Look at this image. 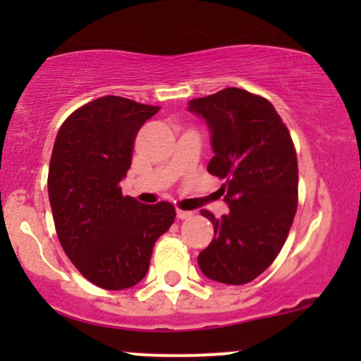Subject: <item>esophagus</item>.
<instances>
[{
	"mask_svg": "<svg viewBox=\"0 0 361 361\" xmlns=\"http://www.w3.org/2000/svg\"><path fill=\"white\" fill-rule=\"evenodd\" d=\"M193 215V212H186V210H176V217L185 221V219H190Z\"/></svg>",
	"mask_w": 361,
	"mask_h": 361,
	"instance_id": "esophagus-1",
	"label": "esophagus"
}]
</instances>
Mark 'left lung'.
I'll return each instance as SVG.
<instances>
[{"label": "left lung", "mask_w": 361, "mask_h": 361, "mask_svg": "<svg viewBox=\"0 0 361 361\" xmlns=\"http://www.w3.org/2000/svg\"><path fill=\"white\" fill-rule=\"evenodd\" d=\"M188 111L209 127L214 157L207 171L226 180L221 192L231 210L221 219L202 210L214 239L198 267L219 283H247L275 261L295 217V147L275 106L246 90L190 100Z\"/></svg>", "instance_id": "left-lung-1"}]
</instances>
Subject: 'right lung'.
Masks as SVG:
<instances>
[{
    "instance_id": "add662e5",
    "label": "right lung",
    "mask_w": 361,
    "mask_h": 361,
    "mask_svg": "<svg viewBox=\"0 0 361 361\" xmlns=\"http://www.w3.org/2000/svg\"><path fill=\"white\" fill-rule=\"evenodd\" d=\"M159 106L102 97L62 123L49 164V202L62 250L91 283L123 290L146 276L152 247L175 222L168 202L123 197L139 128Z\"/></svg>"
}]
</instances>
